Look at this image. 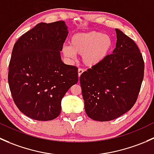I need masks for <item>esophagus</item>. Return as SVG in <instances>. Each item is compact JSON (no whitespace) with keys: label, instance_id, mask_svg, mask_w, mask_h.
Wrapping results in <instances>:
<instances>
[{"label":"esophagus","instance_id":"esophagus-1","mask_svg":"<svg viewBox=\"0 0 154 154\" xmlns=\"http://www.w3.org/2000/svg\"><path fill=\"white\" fill-rule=\"evenodd\" d=\"M85 71V69H83V68H79V70H78V74H79V77H80V75H82V72Z\"/></svg>","mask_w":154,"mask_h":154}]
</instances>
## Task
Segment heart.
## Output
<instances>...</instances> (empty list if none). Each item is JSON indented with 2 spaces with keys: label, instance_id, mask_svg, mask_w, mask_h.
<instances>
[{
  "label": "heart",
  "instance_id": "1",
  "mask_svg": "<svg viewBox=\"0 0 154 154\" xmlns=\"http://www.w3.org/2000/svg\"><path fill=\"white\" fill-rule=\"evenodd\" d=\"M112 48V40L108 35L91 31L73 35L70 38V47L64 46L63 53L69 58H73L75 54L82 55L84 64L92 67L105 60Z\"/></svg>",
  "mask_w": 154,
  "mask_h": 154
}]
</instances>
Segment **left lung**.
<instances>
[{
	"label": "left lung",
	"instance_id": "obj_1",
	"mask_svg": "<svg viewBox=\"0 0 154 154\" xmlns=\"http://www.w3.org/2000/svg\"><path fill=\"white\" fill-rule=\"evenodd\" d=\"M112 54L80 76L87 115L96 121L113 120L129 111L138 99L145 63L133 39L116 29Z\"/></svg>",
	"mask_w": 154,
	"mask_h": 154
}]
</instances>
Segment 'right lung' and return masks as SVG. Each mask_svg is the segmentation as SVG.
<instances>
[{
	"label": "right lung",
	"instance_id": "add662e5",
	"mask_svg": "<svg viewBox=\"0 0 154 154\" xmlns=\"http://www.w3.org/2000/svg\"><path fill=\"white\" fill-rule=\"evenodd\" d=\"M68 31L63 20L40 23L12 49L8 82L15 105L32 119L50 121L61 112L65 93L79 81L78 67L61 61Z\"/></svg>",
	"mask_w": 154,
	"mask_h": 154
}]
</instances>
